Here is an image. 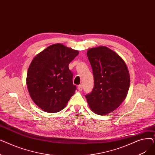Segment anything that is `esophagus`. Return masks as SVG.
I'll use <instances>...</instances> for the list:
<instances>
[{
	"mask_svg": "<svg viewBox=\"0 0 155 155\" xmlns=\"http://www.w3.org/2000/svg\"><path fill=\"white\" fill-rule=\"evenodd\" d=\"M77 88H78V90L79 91H82V89H83V86H82V85H79L78 86Z\"/></svg>",
	"mask_w": 155,
	"mask_h": 155,
	"instance_id": "34e87169",
	"label": "esophagus"
}]
</instances>
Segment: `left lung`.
I'll use <instances>...</instances> for the list:
<instances>
[{"mask_svg": "<svg viewBox=\"0 0 155 155\" xmlns=\"http://www.w3.org/2000/svg\"><path fill=\"white\" fill-rule=\"evenodd\" d=\"M87 54L94 87L85 97L94 113L107 115L119 107L127 95L130 75L127 65L117 53L104 46L88 49Z\"/></svg>", "mask_w": 155, "mask_h": 155, "instance_id": "8db88e82", "label": "left lung"}]
</instances>
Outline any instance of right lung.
Returning <instances> with one entry per match:
<instances>
[{"label": "right lung", "instance_id": "add662e5", "mask_svg": "<svg viewBox=\"0 0 155 155\" xmlns=\"http://www.w3.org/2000/svg\"><path fill=\"white\" fill-rule=\"evenodd\" d=\"M61 43L52 45L32 59L27 73L26 84L32 100L46 112L63 109L76 86L68 64L78 54Z\"/></svg>", "mask_w": 155, "mask_h": 155}]
</instances>
